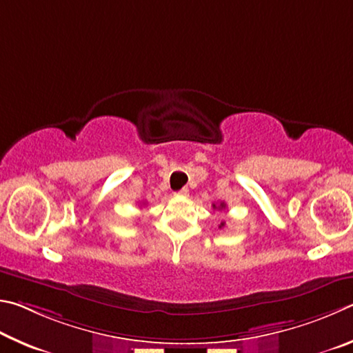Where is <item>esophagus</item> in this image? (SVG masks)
I'll return each mask as SVG.
<instances>
[{"instance_id":"34e87169","label":"esophagus","mask_w":353,"mask_h":353,"mask_svg":"<svg viewBox=\"0 0 353 353\" xmlns=\"http://www.w3.org/2000/svg\"><path fill=\"white\" fill-rule=\"evenodd\" d=\"M176 195H180V196H188V195H189V189H188V188H183L181 190H178Z\"/></svg>"}]
</instances>
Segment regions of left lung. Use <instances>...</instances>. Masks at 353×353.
<instances>
[{
    "mask_svg": "<svg viewBox=\"0 0 353 353\" xmlns=\"http://www.w3.org/2000/svg\"><path fill=\"white\" fill-rule=\"evenodd\" d=\"M225 208H226V205H225V203H220V206H219V209H225ZM214 209H217V206H215V205H214ZM221 226H225V223H221V225H220V228H221Z\"/></svg>",
    "mask_w": 353,
    "mask_h": 353,
    "instance_id": "obj_1",
    "label": "left lung"
}]
</instances>
